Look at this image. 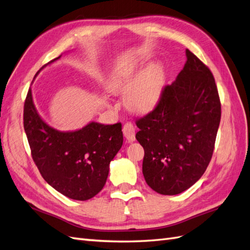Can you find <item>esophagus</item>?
<instances>
[{"instance_id":"34e87169","label":"esophagus","mask_w":250,"mask_h":250,"mask_svg":"<svg viewBox=\"0 0 250 250\" xmlns=\"http://www.w3.org/2000/svg\"><path fill=\"white\" fill-rule=\"evenodd\" d=\"M123 132L126 140H129V142H134V140H135V127H134V125L131 123L125 124L123 127Z\"/></svg>"}]
</instances>
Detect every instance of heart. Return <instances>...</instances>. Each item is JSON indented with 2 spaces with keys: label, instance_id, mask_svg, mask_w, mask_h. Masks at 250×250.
I'll use <instances>...</instances> for the list:
<instances>
[{
  "label": "heart",
  "instance_id": "1",
  "mask_svg": "<svg viewBox=\"0 0 250 250\" xmlns=\"http://www.w3.org/2000/svg\"><path fill=\"white\" fill-rule=\"evenodd\" d=\"M164 83V69L153 62L142 70L139 63H131L115 72L108 82L113 93H125L127 108L136 113L151 111L161 97Z\"/></svg>",
  "mask_w": 250,
  "mask_h": 250
}]
</instances>
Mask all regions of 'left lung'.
Returning <instances> with one entry per match:
<instances>
[{
	"label": "left lung",
	"instance_id": "1",
	"mask_svg": "<svg viewBox=\"0 0 250 250\" xmlns=\"http://www.w3.org/2000/svg\"><path fill=\"white\" fill-rule=\"evenodd\" d=\"M187 61L154 110L136 120L143 174L159 194L175 195L200 180L212 157L221 102L212 73L186 49Z\"/></svg>",
	"mask_w": 250,
	"mask_h": 250
}]
</instances>
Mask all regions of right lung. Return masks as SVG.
<instances>
[{"mask_svg":"<svg viewBox=\"0 0 250 250\" xmlns=\"http://www.w3.org/2000/svg\"><path fill=\"white\" fill-rule=\"evenodd\" d=\"M23 119L31 156L48 185L77 201L99 193L105 185L110 163L124 143L120 123L92 121L82 129L67 132L54 129L38 113L30 88Z\"/></svg>","mask_w":250,"mask_h":250,"instance_id":"add662e5","label":"right lung"}]
</instances>
